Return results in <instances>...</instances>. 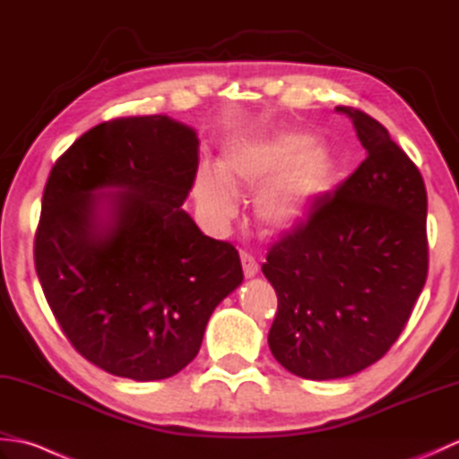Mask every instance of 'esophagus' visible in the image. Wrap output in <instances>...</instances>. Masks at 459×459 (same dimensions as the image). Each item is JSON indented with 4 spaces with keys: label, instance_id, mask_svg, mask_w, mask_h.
<instances>
[{
    "label": "esophagus",
    "instance_id": "esophagus-1",
    "mask_svg": "<svg viewBox=\"0 0 459 459\" xmlns=\"http://www.w3.org/2000/svg\"><path fill=\"white\" fill-rule=\"evenodd\" d=\"M240 262H242V270H245V276H247V278H255V276L258 274L260 266H258L256 258L252 256L250 252L240 250Z\"/></svg>",
    "mask_w": 459,
    "mask_h": 459
}]
</instances>
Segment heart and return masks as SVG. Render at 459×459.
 <instances>
[{"instance_id": "b5f03b06", "label": "heart", "mask_w": 459, "mask_h": 459, "mask_svg": "<svg viewBox=\"0 0 459 459\" xmlns=\"http://www.w3.org/2000/svg\"><path fill=\"white\" fill-rule=\"evenodd\" d=\"M341 161L329 143L301 130L247 134L230 140L219 165L201 163L193 195L207 217L222 227L237 212V189H260L255 211L272 230L291 229L335 187Z\"/></svg>"}]
</instances>
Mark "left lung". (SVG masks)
<instances>
[{
	"label": "left lung",
	"mask_w": 459,
	"mask_h": 459,
	"mask_svg": "<svg viewBox=\"0 0 459 459\" xmlns=\"http://www.w3.org/2000/svg\"><path fill=\"white\" fill-rule=\"evenodd\" d=\"M353 122L367 160L270 248L262 272L278 294L268 345L301 378L359 373L404 329L428 276V197L420 171L365 112Z\"/></svg>",
	"instance_id": "obj_1"
}]
</instances>
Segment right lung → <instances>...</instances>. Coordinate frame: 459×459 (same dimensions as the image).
Returning <instances> with one entry per match:
<instances>
[{
	"label": "right lung",
	"instance_id": "add662e5",
	"mask_svg": "<svg viewBox=\"0 0 459 459\" xmlns=\"http://www.w3.org/2000/svg\"><path fill=\"white\" fill-rule=\"evenodd\" d=\"M197 155L191 126L135 116L94 126L48 175L37 276L68 341L106 373L140 383L179 373L245 278L237 248L181 209Z\"/></svg>",
	"mask_w": 459,
	"mask_h": 459
}]
</instances>
